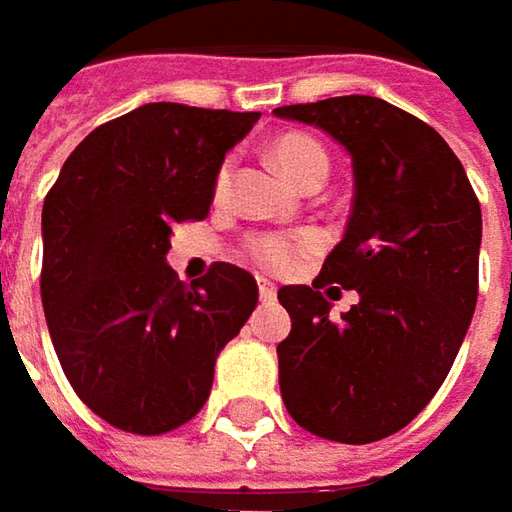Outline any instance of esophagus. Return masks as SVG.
Listing matches in <instances>:
<instances>
[{
	"label": "esophagus",
	"mask_w": 512,
	"mask_h": 512,
	"mask_svg": "<svg viewBox=\"0 0 512 512\" xmlns=\"http://www.w3.org/2000/svg\"><path fill=\"white\" fill-rule=\"evenodd\" d=\"M259 296H262L265 302H273V299H276V285L267 282V279H259Z\"/></svg>",
	"instance_id": "obj_1"
}]
</instances>
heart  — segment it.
Segmentation results:
<instances>
[{
    "mask_svg": "<svg viewBox=\"0 0 512 512\" xmlns=\"http://www.w3.org/2000/svg\"><path fill=\"white\" fill-rule=\"evenodd\" d=\"M270 156L273 162L282 168L290 182L302 187L313 179H327V162L325 148L310 139L305 133H285L279 136L273 145H270ZM233 182V165L225 162L219 173H216V196L222 199L230 190ZM319 247V239L313 233H265V236H256L250 242V259L262 270L270 273H287L299 265V259H305L307 253H313Z\"/></svg>",
    "mask_w": 512,
    "mask_h": 512,
    "instance_id": "1",
    "label": "heart"
}]
</instances>
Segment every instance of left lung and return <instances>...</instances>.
<instances>
[{"label":"left lung","instance_id":"obj_1","mask_svg":"<svg viewBox=\"0 0 512 512\" xmlns=\"http://www.w3.org/2000/svg\"><path fill=\"white\" fill-rule=\"evenodd\" d=\"M273 113L325 130L353 162L342 242L313 287L279 290L290 313L276 347L282 399L313 436L379 442L422 413L456 362L479 296L482 207L442 136L384 99ZM327 284L360 293L342 320L329 319Z\"/></svg>","mask_w":512,"mask_h":512}]
</instances>
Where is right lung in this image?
<instances>
[{
    "label": "right lung",
    "mask_w": 512,
    "mask_h": 512,
    "mask_svg": "<svg viewBox=\"0 0 512 512\" xmlns=\"http://www.w3.org/2000/svg\"><path fill=\"white\" fill-rule=\"evenodd\" d=\"M259 113L150 102L88 133L42 207V307L76 396L105 422L159 436L190 422L213 367L259 302L256 279L210 267L187 287L173 225L205 219L225 153Z\"/></svg>",
    "instance_id": "1"
}]
</instances>
